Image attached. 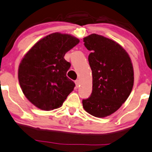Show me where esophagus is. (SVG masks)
Masks as SVG:
<instances>
[{
	"mask_svg": "<svg viewBox=\"0 0 152 152\" xmlns=\"http://www.w3.org/2000/svg\"><path fill=\"white\" fill-rule=\"evenodd\" d=\"M75 85H76V87H78L80 86V80H75Z\"/></svg>",
	"mask_w": 152,
	"mask_h": 152,
	"instance_id": "1",
	"label": "esophagus"
}]
</instances>
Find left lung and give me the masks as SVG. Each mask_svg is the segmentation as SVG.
<instances>
[{
	"label": "left lung",
	"instance_id": "8db88e82",
	"mask_svg": "<svg viewBox=\"0 0 152 152\" xmlns=\"http://www.w3.org/2000/svg\"><path fill=\"white\" fill-rule=\"evenodd\" d=\"M83 42L91 51L88 60L92 71V92L82 100L83 108L95 117H106L118 109L132 91V61L124 48L111 39L92 34Z\"/></svg>",
	"mask_w": 152,
	"mask_h": 152
}]
</instances>
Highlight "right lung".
<instances>
[{"mask_svg":"<svg viewBox=\"0 0 152 152\" xmlns=\"http://www.w3.org/2000/svg\"><path fill=\"white\" fill-rule=\"evenodd\" d=\"M76 37L56 32L36 43L19 65L22 92L37 108L51 110L63 105L75 84L66 76L71 64L65 54L79 44Z\"/></svg>","mask_w":152,"mask_h":152,"instance_id":"add662e5","label":"right lung"}]
</instances>
